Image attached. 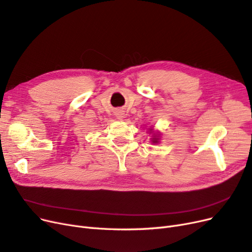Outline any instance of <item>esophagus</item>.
<instances>
[{
  "instance_id": "obj_1",
  "label": "esophagus",
  "mask_w": 252,
  "mask_h": 252,
  "mask_svg": "<svg viewBox=\"0 0 252 252\" xmlns=\"http://www.w3.org/2000/svg\"><path fill=\"white\" fill-rule=\"evenodd\" d=\"M117 117H118V119H120V120H122L124 118V113H122V112H119L118 114H117Z\"/></svg>"
}]
</instances>
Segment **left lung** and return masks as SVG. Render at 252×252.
Wrapping results in <instances>:
<instances>
[{
	"label": "left lung",
	"mask_w": 252,
	"mask_h": 252,
	"mask_svg": "<svg viewBox=\"0 0 252 252\" xmlns=\"http://www.w3.org/2000/svg\"><path fill=\"white\" fill-rule=\"evenodd\" d=\"M152 142H154V143H157L158 141H157V139H154V141H152Z\"/></svg>",
	"instance_id": "8db88e82"
}]
</instances>
